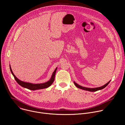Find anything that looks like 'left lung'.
I'll use <instances>...</instances> for the list:
<instances>
[{"instance_id": "left-lung-1", "label": "left lung", "mask_w": 125, "mask_h": 125, "mask_svg": "<svg viewBox=\"0 0 125 125\" xmlns=\"http://www.w3.org/2000/svg\"><path fill=\"white\" fill-rule=\"evenodd\" d=\"M111 81H110L109 82H108L107 83H106L105 84H104V85L102 86H100V87H95V88H87V87H83V86H82L80 85H79L78 84H77L76 83H75V82H74V83L75 84V85L78 87V88H79L80 89H82V90H85V91H89V92H96V91H99V90H102V89L105 88L107 85L109 83H110Z\"/></svg>"}]
</instances>
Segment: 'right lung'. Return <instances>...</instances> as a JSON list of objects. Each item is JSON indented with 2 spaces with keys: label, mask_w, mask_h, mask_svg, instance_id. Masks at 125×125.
<instances>
[{
  "label": "right lung",
  "mask_w": 125,
  "mask_h": 125,
  "mask_svg": "<svg viewBox=\"0 0 125 125\" xmlns=\"http://www.w3.org/2000/svg\"><path fill=\"white\" fill-rule=\"evenodd\" d=\"M57 68H56L55 69V70H54V72H53L50 79L47 82L42 83H27V82H25L22 81L20 80L19 79H18L15 76V75L13 74L12 71V69H11V66H10V69L11 72L12 74L13 75V76H14V79L16 80V81L17 82V83H18L19 85H20L21 86H22L24 88H26L29 89V90H32V91L41 90V89L45 88H47V87H48L49 86H50L54 81L55 76V73H56V70H57Z\"/></svg>",
  "instance_id": "1"
}]
</instances>
